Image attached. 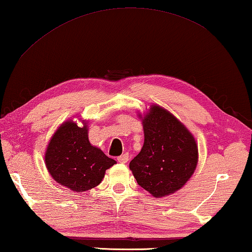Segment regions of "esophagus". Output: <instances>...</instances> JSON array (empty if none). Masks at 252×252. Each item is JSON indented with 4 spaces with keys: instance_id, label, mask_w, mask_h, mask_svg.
<instances>
[{
    "instance_id": "34e87169",
    "label": "esophagus",
    "mask_w": 252,
    "mask_h": 252,
    "mask_svg": "<svg viewBox=\"0 0 252 252\" xmlns=\"http://www.w3.org/2000/svg\"><path fill=\"white\" fill-rule=\"evenodd\" d=\"M118 161L120 162V163H126V162L129 161V155H127V153H123L122 156L118 157Z\"/></svg>"
}]
</instances>
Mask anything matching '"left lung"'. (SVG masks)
<instances>
[{"mask_svg": "<svg viewBox=\"0 0 252 252\" xmlns=\"http://www.w3.org/2000/svg\"><path fill=\"white\" fill-rule=\"evenodd\" d=\"M142 123L144 143L130 162V170L138 185L153 197H165L181 189L193 174L198 163L197 142L190 131L160 105H151Z\"/></svg>", "mask_w": 252, "mask_h": 252, "instance_id": "left-lung-1", "label": "left lung"}]
</instances>
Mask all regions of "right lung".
I'll return each instance as SVG.
<instances>
[{
    "label": "right lung",
    "mask_w": 252,
    "mask_h": 252,
    "mask_svg": "<svg viewBox=\"0 0 252 252\" xmlns=\"http://www.w3.org/2000/svg\"><path fill=\"white\" fill-rule=\"evenodd\" d=\"M44 159L54 180L78 193L100 185L105 170L116 164L89 141L87 122L78 126L72 120L62 123L55 131Z\"/></svg>",
    "instance_id": "add662e5"
}]
</instances>
